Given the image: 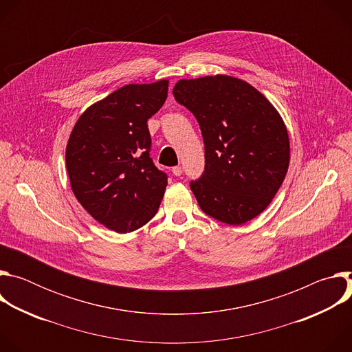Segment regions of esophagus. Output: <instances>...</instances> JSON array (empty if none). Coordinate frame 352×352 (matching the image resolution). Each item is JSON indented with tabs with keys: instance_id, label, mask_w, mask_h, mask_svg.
Returning <instances> with one entry per match:
<instances>
[{
	"instance_id": "obj_1",
	"label": "esophagus",
	"mask_w": 352,
	"mask_h": 352,
	"mask_svg": "<svg viewBox=\"0 0 352 352\" xmlns=\"http://www.w3.org/2000/svg\"><path fill=\"white\" fill-rule=\"evenodd\" d=\"M173 174H174L175 177H179V175L182 174V168H181L179 166H177V167H173Z\"/></svg>"
}]
</instances>
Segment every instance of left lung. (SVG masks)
<instances>
[{
  "label": "left lung",
  "instance_id": "1",
  "mask_svg": "<svg viewBox=\"0 0 352 352\" xmlns=\"http://www.w3.org/2000/svg\"><path fill=\"white\" fill-rule=\"evenodd\" d=\"M173 93L197 120L205 142V173L190 182L200 209L230 226L259 216L289 164L280 113L252 85L228 75L181 79Z\"/></svg>",
  "mask_w": 352,
  "mask_h": 352
}]
</instances>
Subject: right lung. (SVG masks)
Wrapping results in <instances>:
<instances>
[{
  "label": "right lung",
  "instance_id": "obj_1",
  "mask_svg": "<svg viewBox=\"0 0 352 352\" xmlns=\"http://www.w3.org/2000/svg\"><path fill=\"white\" fill-rule=\"evenodd\" d=\"M168 80L126 85L87 107L65 150L72 192L100 224L131 232L156 214L167 175L150 157L147 120L164 104Z\"/></svg>",
  "mask_w": 352,
  "mask_h": 352
}]
</instances>
